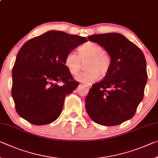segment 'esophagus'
Instances as JSON below:
<instances>
[{
	"instance_id": "obj_1",
	"label": "esophagus",
	"mask_w": 158,
	"mask_h": 158,
	"mask_svg": "<svg viewBox=\"0 0 158 158\" xmlns=\"http://www.w3.org/2000/svg\"><path fill=\"white\" fill-rule=\"evenodd\" d=\"M86 86H87V87H88V88H91V86H90V85H86Z\"/></svg>"
}]
</instances>
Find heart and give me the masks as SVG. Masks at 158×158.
<instances>
[{
    "label": "heart",
    "instance_id": "heart-1",
    "mask_svg": "<svg viewBox=\"0 0 158 158\" xmlns=\"http://www.w3.org/2000/svg\"><path fill=\"white\" fill-rule=\"evenodd\" d=\"M78 52L79 55L73 51L69 52L64 57V64L70 73L74 75L81 69V62L87 61L85 66L87 70L77 75V81L91 83L98 78L99 74L104 76L110 69L111 57L99 45L89 42L80 46Z\"/></svg>",
    "mask_w": 158,
    "mask_h": 158
}]
</instances>
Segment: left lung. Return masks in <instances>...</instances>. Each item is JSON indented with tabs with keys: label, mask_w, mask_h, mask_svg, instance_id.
<instances>
[{
	"label": "left lung",
	"mask_w": 158,
	"mask_h": 158,
	"mask_svg": "<svg viewBox=\"0 0 158 158\" xmlns=\"http://www.w3.org/2000/svg\"><path fill=\"white\" fill-rule=\"evenodd\" d=\"M111 57V67L101 81L92 85L85 99L90 118L103 126H115L134 117L144 95L148 75L141 49L122 34H94Z\"/></svg>",
	"instance_id": "left-lung-1"
}]
</instances>
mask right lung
I'll list each match as a JSON object with an SVG mask.
<instances>
[{"label":"right lung","instance_id":"obj_1","mask_svg":"<svg viewBox=\"0 0 158 158\" xmlns=\"http://www.w3.org/2000/svg\"><path fill=\"white\" fill-rule=\"evenodd\" d=\"M86 41L85 37L51 30L22 46L12 73V97L22 118L34 125L51 124L58 118L64 98L79 86L64 57Z\"/></svg>","mask_w":158,"mask_h":158}]
</instances>
